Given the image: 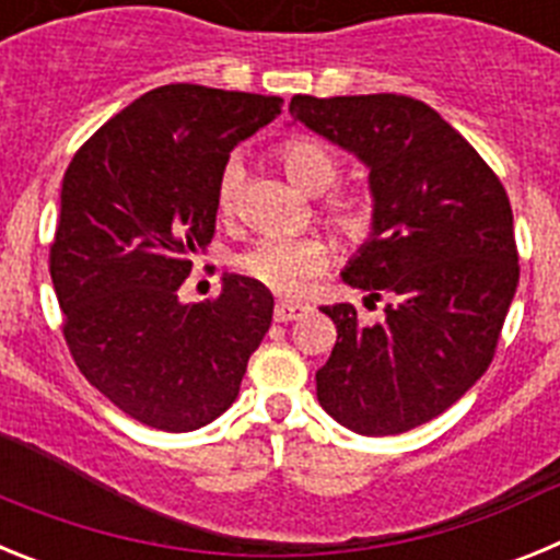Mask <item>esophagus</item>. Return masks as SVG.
<instances>
[{
    "label": "esophagus",
    "instance_id": "obj_1",
    "mask_svg": "<svg viewBox=\"0 0 560 560\" xmlns=\"http://www.w3.org/2000/svg\"><path fill=\"white\" fill-rule=\"evenodd\" d=\"M305 305L303 303H294V300H280L275 305V323H294L300 316L305 314Z\"/></svg>",
    "mask_w": 560,
    "mask_h": 560
}]
</instances>
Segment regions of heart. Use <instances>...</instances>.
<instances>
[{"label":"heart","mask_w":560,"mask_h":560,"mask_svg":"<svg viewBox=\"0 0 560 560\" xmlns=\"http://www.w3.org/2000/svg\"><path fill=\"white\" fill-rule=\"evenodd\" d=\"M277 160L289 179L305 192L323 196L339 182V156L334 148L314 137H291L277 145ZM244 165L224 162L215 185V207L224 219H232L241 199ZM323 215L339 235L364 241L375 226V201L370 192H328L323 199ZM235 269L255 283L277 294H303L314 277L328 269V246L316 235H264L235 255Z\"/></svg>","instance_id":"1"}]
</instances>
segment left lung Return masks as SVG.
Masks as SVG:
<instances>
[{
  "label": "left lung",
  "instance_id": "1",
  "mask_svg": "<svg viewBox=\"0 0 560 560\" xmlns=\"http://www.w3.org/2000/svg\"><path fill=\"white\" fill-rule=\"evenodd\" d=\"M291 117L370 167L373 237L341 271L381 323L325 305L336 345L316 398L359 434H400L482 378L518 285L513 210L488 162L432 106L407 95L291 97ZM375 305V303H373Z\"/></svg>",
  "mask_w": 560,
  "mask_h": 560
}]
</instances>
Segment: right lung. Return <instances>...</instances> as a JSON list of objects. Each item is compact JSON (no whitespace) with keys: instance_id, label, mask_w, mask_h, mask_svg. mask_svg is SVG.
<instances>
[{"instance_id":"right-lung-1","label":"right lung","mask_w":560,"mask_h":560,"mask_svg":"<svg viewBox=\"0 0 560 560\" xmlns=\"http://www.w3.org/2000/svg\"><path fill=\"white\" fill-rule=\"evenodd\" d=\"M283 97L167 83L114 114L69 162L49 275L78 370L114 407L162 432H192L237 398L275 296L224 275L207 303H182L192 255L215 232L230 151Z\"/></svg>"}]
</instances>
